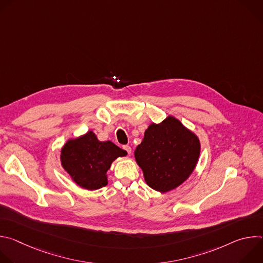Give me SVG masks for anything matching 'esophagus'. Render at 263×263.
<instances>
[{
    "label": "esophagus",
    "instance_id": "obj_1",
    "mask_svg": "<svg viewBox=\"0 0 263 263\" xmlns=\"http://www.w3.org/2000/svg\"><path fill=\"white\" fill-rule=\"evenodd\" d=\"M123 148H124L125 151L127 152V154H128V155H130V154H131V151H132V149H131V147H130L129 145H123Z\"/></svg>",
    "mask_w": 263,
    "mask_h": 263
}]
</instances>
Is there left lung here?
I'll use <instances>...</instances> for the list:
<instances>
[{
  "mask_svg": "<svg viewBox=\"0 0 263 263\" xmlns=\"http://www.w3.org/2000/svg\"><path fill=\"white\" fill-rule=\"evenodd\" d=\"M200 151L198 136L170 116L160 124L147 127L134 156L146 184L157 192L166 193L192 175Z\"/></svg>",
  "mask_w": 263,
  "mask_h": 263,
  "instance_id": "8db88e82",
  "label": "left lung"
}]
</instances>
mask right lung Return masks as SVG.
<instances>
[{
	"label": "right lung",
	"mask_w": 263,
	"mask_h": 263,
	"mask_svg": "<svg viewBox=\"0 0 263 263\" xmlns=\"http://www.w3.org/2000/svg\"><path fill=\"white\" fill-rule=\"evenodd\" d=\"M127 155L125 149L110 140L100 141L92 131L68 139L61 148V165L72 181L88 191L106 186L107 171L119 157Z\"/></svg>",
	"instance_id": "1"
}]
</instances>
